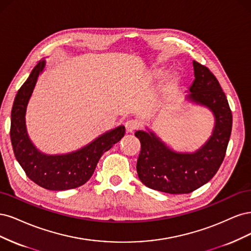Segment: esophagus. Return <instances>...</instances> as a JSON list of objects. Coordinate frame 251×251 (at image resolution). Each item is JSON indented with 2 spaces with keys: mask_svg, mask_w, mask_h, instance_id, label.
Here are the masks:
<instances>
[{
  "mask_svg": "<svg viewBox=\"0 0 251 251\" xmlns=\"http://www.w3.org/2000/svg\"><path fill=\"white\" fill-rule=\"evenodd\" d=\"M125 127H126L127 133H133L137 129V127H139V124H137L136 121L130 120V121H127Z\"/></svg>",
  "mask_w": 251,
  "mask_h": 251,
  "instance_id": "obj_1",
  "label": "esophagus"
}]
</instances>
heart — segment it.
<instances>
[{
  "label": "heart",
  "instance_id": "1",
  "mask_svg": "<svg viewBox=\"0 0 251 251\" xmlns=\"http://www.w3.org/2000/svg\"><path fill=\"white\" fill-rule=\"evenodd\" d=\"M164 74H165V70H163V69H157V70H155V72H154V75H155V77H157V78L161 77ZM175 83H176V78L172 77L171 80H170V85L173 86Z\"/></svg>",
  "mask_w": 251,
  "mask_h": 251
}]
</instances>
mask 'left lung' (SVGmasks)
I'll list each match as a JSON object with an SVG mask.
<instances>
[{"instance_id":"8db88e82","label":"left lung","mask_w":251,"mask_h":251,"mask_svg":"<svg viewBox=\"0 0 251 251\" xmlns=\"http://www.w3.org/2000/svg\"><path fill=\"white\" fill-rule=\"evenodd\" d=\"M195 79L185 100L212 111L215 125L212 135L195 152H177L168 147L154 132L139 130L141 142L136 163L140 180L146 187L169 194H188L211 180L225 156L232 126L226 96L217 78L206 67L193 61Z\"/></svg>"}]
</instances>
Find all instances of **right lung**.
Returning a JSON list of instances; mask_svg holds the SVG:
<instances>
[{
  "label": "right lung",
  "instance_id": "1",
  "mask_svg": "<svg viewBox=\"0 0 251 251\" xmlns=\"http://www.w3.org/2000/svg\"><path fill=\"white\" fill-rule=\"evenodd\" d=\"M46 60L32 70L26 82L19 90L11 110L10 139L19 164L29 178L47 190L75 189L91 178L104 152L108 151L125 134V127L118 126L97 137L86 146L66 154H46L31 142L26 126V111Z\"/></svg>",
  "mask_w": 251,
  "mask_h": 251
}]
</instances>
